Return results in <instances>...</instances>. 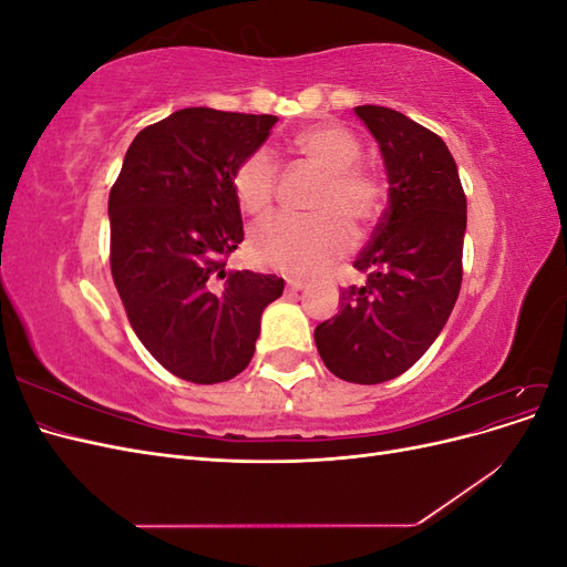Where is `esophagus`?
I'll use <instances>...</instances> for the list:
<instances>
[{
  "label": "esophagus",
  "mask_w": 567,
  "mask_h": 567,
  "mask_svg": "<svg viewBox=\"0 0 567 567\" xmlns=\"http://www.w3.org/2000/svg\"><path fill=\"white\" fill-rule=\"evenodd\" d=\"M305 288V284L302 281H298V279H288V290L290 293H298V290H302Z\"/></svg>",
  "instance_id": "esophagus-1"
}]
</instances>
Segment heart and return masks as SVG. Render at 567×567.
<instances>
[{
    "label": "heart",
    "instance_id": "b5f03b06",
    "mask_svg": "<svg viewBox=\"0 0 567 567\" xmlns=\"http://www.w3.org/2000/svg\"><path fill=\"white\" fill-rule=\"evenodd\" d=\"M293 151L323 173L312 203V210L319 215L269 217L252 229L248 250L257 267L286 277H317L352 244L344 219L354 229H364L379 215L381 184L369 169L357 165L362 158V144L340 125L307 127L293 140ZM231 186L244 213H267L277 186V167L269 153L255 151L238 163Z\"/></svg>",
    "mask_w": 567,
    "mask_h": 567
}]
</instances>
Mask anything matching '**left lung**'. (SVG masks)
<instances>
[{"mask_svg": "<svg viewBox=\"0 0 567 567\" xmlns=\"http://www.w3.org/2000/svg\"><path fill=\"white\" fill-rule=\"evenodd\" d=\"M379 142L388 208L354 267L364 286L340 293V310L315 329L338 379L375 385L414 367L447 323L461 290L466 194L440 136L400 111L357 106Z\"/></svg>", "mask_w": 567, "mask_h": 567, "instance_id": "left-lung-1", "label": "left lung"}]
</instances>
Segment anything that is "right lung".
Masks as SVG:
<instances>
[{
  "instance_id": "right-lung-1",
  "label": "right lung",
  "mask_w": 567,
  "mask_h": 567,
  "mask_svg": "<svg viewBox=\"0 0 567 567\" xmlns=\"http://www.w3.org/2000/svg\"><path fill=\"white\" fill-rule=\"evenodd\" d=\"M277 115L182 109L144 127L111 188V274L142 346L177 379L213 385L252 359L274 274L227 271L244 241L231 175Z\"/></svg>"
}]
</instances>
